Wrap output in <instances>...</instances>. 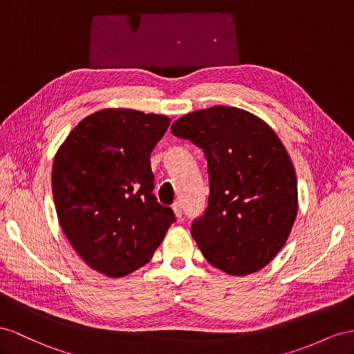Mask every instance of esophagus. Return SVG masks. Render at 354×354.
Here are the masks:
<instances>
[{"label":"esophagus","instance_id":"1","mask_svg":"<svg viewBox=\"0 0 354 354\" xmlns=\"http://www.w3.org/2000/svg\"><path fill=\"white\" fill-rule=\"evenodd\" d=\"M171 209H174L176 218H180L183 216V206H180V203H174V206H171Z\"/></svg>","mask_w":354,"mask_h":354}]
</instances>
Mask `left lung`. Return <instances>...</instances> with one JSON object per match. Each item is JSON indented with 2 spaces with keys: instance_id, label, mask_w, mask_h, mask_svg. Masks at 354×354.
Listing matches in <instances>:
<instances>
[{
  "instance_id": "obj_1",
  "label": "left lung",
  "mask_w": 354,
  "mask_h": 354,
  "mask_svg": "<svg viewBox=\"0 0 354 354\" xmlns=\"http://www.w3.org/2000/svg\"><path fill=\"white\" fill-rule=\"evenodd\" d=\"M171 133L202 148L209 205L192 234L209 263L243 277L284 247L297 215V179L287 149L261 118L233 106L180 116Z\"/></svg>"
}]
</instances>
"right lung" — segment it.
I'll return each mask as SVG.
<instances>
[{
    "label": "right lung",
    "instance_id": "obj_1",
    "mask_svg": "<svg viewBox=\"0 0 354 354\" xmlns=\"http://www.w3.org/2000/svg\"><path fill=\"white\" fill-rule=\"evenodd\" d=\"M170 118L107 107L84 118L52 166L58 221L71 247L100 274L121 278L147 265L175 221L152 194L151 152Z\"/></svg>",
    "mask_w": 354,
    "mask_h": 354
}]
</instances>
